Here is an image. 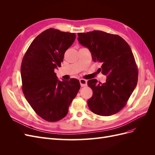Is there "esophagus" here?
Returning <instances> with one entry per match:
<instances>
[{"mask_svg": "<svg viewBox=\"0 0 155 155\" xmlns=\"http://www.w3.org/2000/svg\"><path fill=\"white\" fill-rule=\"evenodd\" d=\"M79 82H80V85L81 87H85L87 85V81L86 79H81L80 80H79Z\"/></svg>", "mask_w": 155, "mask_h": 155, "instance_id": "esophagus-1", "label": "esophagus"}]
</instances>
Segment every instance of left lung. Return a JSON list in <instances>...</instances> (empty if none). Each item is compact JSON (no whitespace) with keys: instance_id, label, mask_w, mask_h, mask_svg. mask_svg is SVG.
I'll return each mask as SVG.
<instances>
[{"instance_id":"obj_1","label":"left lung","mask_w":155,"mask_h":155,"mask_svg":"<svg viewBox=\"0 0 155 155\" xmlns=\"http://www.w3.org/2000/svg\"><path fill=\"white\" fill-rule=\"evenodd\" d=\"M78 41L92 54L93 61L100 62L99 70L107 76L106 82L96 79L87 82L93 91L87 104L94 113L113 115L125 106L137 85L138 71L128 43L118 35L94 30L78 33Z\"/></svg>"}]
</instances>
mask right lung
Segmentation results:
<instances>
[{"label":"right lung","instance_id":"add662e5","mask_svg":"<svg viewBox=\"0 0 155 155\" xmlns=\"http://www.w3.org/2000/svg\"><path fill=\"white\" fill-rule=\"evenodd\" d=\"M76 39L74 33L49 28L37 35L23 57L21 74L22 92L36 114L54 122L63 118L80 88L77 79L60 81L54 69Z\"/></svg>","mask_w":155,"mask_h":155}]
</instances>
